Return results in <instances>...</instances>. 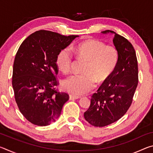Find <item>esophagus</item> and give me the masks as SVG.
I'll return each instance as SVG.
<instances>
[{"instance_id":"1","label":"esophagus","mask_w":153,"mask_h":153,"mask_svg":"<svg viewBox=\"0 0 153 153\" xmlns=\"http://www.w3.org/2000/svg\"><path fill=\"white\" fill-rule=\"evenodd\" d=\"M80 97H77V96H74V95H69V99L70 100H76L79 98Z\"/></svg>"}]
</instances>
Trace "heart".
<instances>
[{
	"label": "heart",
	"mask_w": 153,
	"mask_h": 153,
	"mask_svg": "<svg viewBox=\"0 0 153 153\" xmlns=\"http://www.w3.org/2000/svg\"><path fill=\"white\" fill-rule=\"evenodd\" d=\"M76 55L86 62L83 74H74L63 82V86L71 94L80 96L90 91L98 84L105 82L117 67L120 53L112 46H105L98 40H88L72 47ZM56 63L59 70L67 73L73 63V53L67 47L58 53Z\"/></svg>",
	"instance_id": "heart-1"
}]
</instances>
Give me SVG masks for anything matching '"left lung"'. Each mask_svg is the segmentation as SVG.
I'll list each match as a JSON object with an SVG mask.
<instances>
[{
	"instance_id": "obj_1",
	"label": "left lung",
	"mask_w": 153,
	"mask_h": 153,
	"mask_svg": "<svg viewBox=\"0 0 153 153\" xmlns=\"http://www.w3.org/2000/svg\"><path fill=\"white\" fill-rule=\"evenodd\" d=\"M101 33L114 36L113 42L120 53V59L113 74L92 96L89 108L84 113L85 120L96 127L109 125L125 115L138 82V62L131 44L113 31Z\"/></svg>"
}]
</instances>
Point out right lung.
Here are the masks:
<instances>
[{"mask_svg":"<svg viewBox=\"0 0 153 153\" xmlns=\"http://www.w3.org/2000/svg\"><path fill=\"white\" fill-rule=\"evenodd\" d=\"M77 37L40 30L28 36L18 49L12 77L15 101L22 115L34 125L55 122L69 100L67 93L56 90V59Z\"/></svg>","mask_w":153,"mask_h":153,"instance_id":"1","label":"right lung"}]
</instances>
